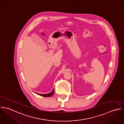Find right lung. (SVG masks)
I'll list each match as a JSON object with an SVG mask.
<instances>
[{
  "label": "right lung",
  "mask_w": 124,
  "mask_h": 124,
  "mask_svg": "<svg viewBox=\"0 0 124 124\" xmlns=\"http://www.w3.org/2000/svg\"><path fill=\"white\" fill-rule=\"evenodd\" d=\"M35 93L40 95V96H43V97H51L54 94V89H53V90L49 93H47V94H40V93Z\"/></svg>",
  "instance_id": "right-lung-1"
}]
</instances>
